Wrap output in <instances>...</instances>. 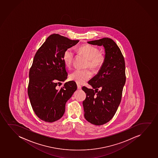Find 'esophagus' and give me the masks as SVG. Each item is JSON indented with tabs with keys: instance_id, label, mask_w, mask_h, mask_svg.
Wrapping results in <instances>:
<instances>
[{
	"instance_id": "1",
	"label": "esophagus",
	"mask_w": 158,
	"mask_h": 158,
	"mask_svg": "<svg viewBox=\"0 0 158 158\" xmlns=\"http://www.w3.org/2000/svg\"><path fill=\"white\" fill-rule=\"evenodd\" d=\"M77 88L78 89H81V88H82V86L80 84H77Z\"/></svg>"
}]
</instances>
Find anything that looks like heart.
Returning <instances> with one entry per match:
<instances>
[{"label": "heart", "mask_w": 158, "mask_h": 158, "mask_svg": "<svg viewBox=\"0 0 158 158\" xmlns=\"http://www.w3.org/2000/svg\"><path fill=\"white\" fill-rule=\"evenodd\" d=\"M78 51L88 59L86 67L90 68L94 71H97L101 68L104 61V58L101 54L99 53V50L95 47L89 44H83L78 47ZM74 49L72 48L67 49L63 53V59L64 63L68 68L72 65L74 60ZM93 74L90 70H76L70 74V80L76 82L77 84H82L90 80Z\"/></svg>", "instance_id": "b5f03b06"}]
</instances>
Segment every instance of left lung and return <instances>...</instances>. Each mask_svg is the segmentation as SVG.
<instances>
[{"label":"left lung","mask_w":158,"mask_h":158,"mask_svg":"<svg viewBox=\"0 0 158 158\" xmlns=\"http://www.w3.org/2000/svg\"><path fill=\"white\" fill-rule=\"evenodd\" d=\"M88 44L105 49L103 65L88 82L93 89L82 87L86 94L83 102L84 117L95 125L109 122L120 104L125 81V64L124 56L114 40L108 38L88 41ZM100 88L101 90L98 91Z\"/></svg>","instance_id":"8db88e82"}]
</instances>
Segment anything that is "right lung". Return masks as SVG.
Segmentation results:
<instances>
[{"label":"right lung","instance_id":"add662e5","mask_svg":"<svg viewBox=\"0 0 158 158\" xmlns=\"http://www.w3.org/2000/svg\"><path fill=\"white\" fill-rule=\"evenodd\" d=\"M78 42L52 34L34 56L29 73L28 95L36 115L44 122L60 119L65 112V103L77 89L73 81L66 82L60 88L57 85L67 78L63 53Z\"/></svg>","mask_w":158,"mask_h":158}]
</instances>
